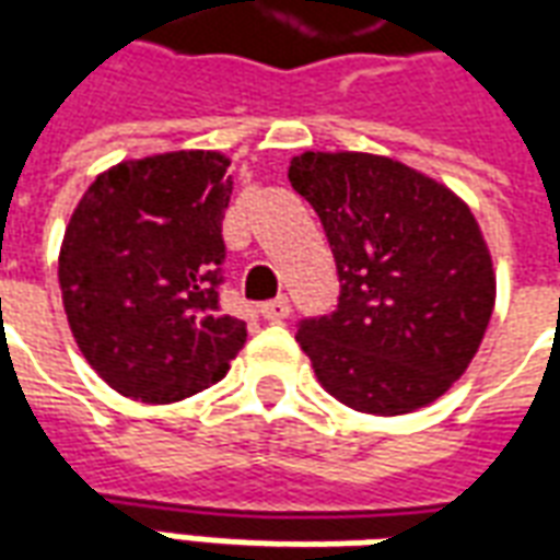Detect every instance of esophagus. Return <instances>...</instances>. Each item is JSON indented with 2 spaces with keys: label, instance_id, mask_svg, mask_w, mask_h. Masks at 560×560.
<instances>
[{
  "label": "esophagus",
  "instance_id": "34e87169",
  "mask_svg": "<svg viewBox=\"0 0 560 560\" xmlns=\"http://www.w3.org/2000/svg\"><path fill=\"white\" fill-rule=\"evenodd\" d=\"M260 312H264L267 320H284V317L291 315V300L288 296H276V300L260 305Z\"/></svg>",
  "mask_w": 560,
  "mask_h": 560
}]
</instances>
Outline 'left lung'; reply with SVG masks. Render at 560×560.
I'll list each match as a JSON object with an SVG mask.
<instances>
[{
    "label": "left lung",
    "instance_id": "left-lung-1",
    "mask_svg": "<svg viewBox=\"0 0 560 560\" xmlns=\"http://www.w3.org/2000/svg\"><path fill=\"white\" fill-rule=\"evenodd\" d=\"M288 179L315 207L339 308L296 341L320 387L360 413L420 411L465 375L494 308L492 252L470 207L372 152H300Z\"/></svg>",
    "mask_w": 560,
    "mask_h": 560
}]
</instances>
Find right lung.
Instances as JSON below:
<instances>
[{"label": "right lung", "instance_id": "1", "mask_svg": "<svg viewBox=\"0 0 560 560\" xmlns=\"http://www.w3.org/2000/svg\"><path fill=\"white\" fill-rule=\"evenodd\" d=\"M231 159L176 149L95 176L59 248L68 327L119 396L171 405L212 387L243 351L245 324L219 308L221 219Z\"/></svg>", "mask_w": 560, "mask_h": 560}]
</instances>
